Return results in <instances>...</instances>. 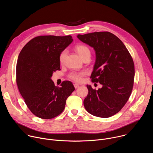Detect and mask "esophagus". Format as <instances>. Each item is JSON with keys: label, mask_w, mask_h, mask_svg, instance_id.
<instances>
[{"label": "esophagus", "mask_w": 153, "mask_h": 153, "mask_svg": "<svg viewBox=\"0 0 153 153\" xmlns=\"http://www.w3.org/2000/svg\"><path fill=\"white\" fill-rule=\"evenodd\" d=\"M74 88H75L76 89H77V88H79V85H78V84H74Z\"/></svg>", "instance_id": "34e87169"}]
</instances>
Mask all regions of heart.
Segmentation results:
<instances>
[{
  "label": "heart",
  "instance_id": "obj_1",
  "mask_svg": "<svg viewBox=\"0 0 153 153\" xmlns=\"http://www.w3.org/2000/svg\"><path fill=\"white\" fill-rule=\"evenodd\" d=\"M75 50L80 58L83 59L87 56H91V52L89 47L84 44H78L75 46ZM67 54V50H64L61 52L59 56V60L61 64H63L66 56ZM86 73L85 71L80 72H72L69 74L68 77L71 80H73L75 82H80L82 80L83 77L86 76Z\"/></svg>",
  "mask_w": 153,
  "mask_h": 153
}]
</instances>
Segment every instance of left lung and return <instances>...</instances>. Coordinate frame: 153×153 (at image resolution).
Instances as JSON below:
<instances>
[{
  "instance_id": "1",
  "label": "left lung",
  "mask_w": 153,
  "mask_h": 153,
  "mask_svg": "<svg viewBox=\"0 0 153 153\" xmlns=\"http://www.w3.org/2000/svg\"><path fill=\"white\" fill-rule=\"evenodd\" d=\"M77 38L94 48L96 61L90 78L103 86L96 90L87 85L84 106L92 115L111 117L121 110L131 95L134 77L132 57L123 42L109 32L78 35Z\"/></svg>"
}]
</instances>
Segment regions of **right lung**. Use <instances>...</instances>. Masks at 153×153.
<instances>
[{"label": "right lung", "mask_w": 153, "mask_h": 153, "mask_svg": "<svg viewBox=\"0 0 153 153\" xmlns=\"http://www.w3.org/2000/svg\"><path fill=\"white\" fill-rule=\"evenodd\" d=\"M73 41L71 35L38 36L22 48L16 66L19 92L30 112L38 118L52 119L65 109L66 100L75 88L70 81L61 87L51 80L61 70L59 56Z\"/></svg>", "instance_id": "add662e5"}]
</instances>
